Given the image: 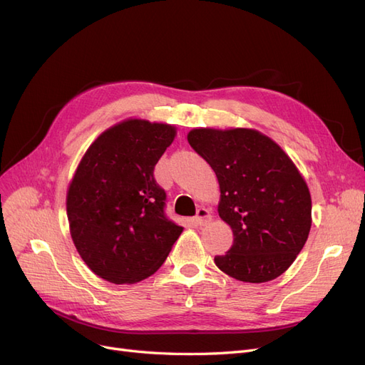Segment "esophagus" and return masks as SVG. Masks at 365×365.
<instances>
[{"label":"esophagus","instance_id":"34e87169","mask_svg":"<svg viewBox=\"0 0 365 365\" xmlns=\"http://www.w3.org/2000/svg\"><path fill=\"white\" fill-rule=\"evenodd\" d=\"M210 220H212V215H210V210L204 208V207L197 208L196 216H195V222L197 225H205V224L210 222Z\"/></svg>","mask_w":365,"mask_h":365}]
</instances>
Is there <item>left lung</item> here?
Masks as SVG:
<instances>
[{
    "mask_svg": "<svg viewBox=\"0 0 365 365\" xmlns=\"http://www.w3.org/2000/svg\"><path fill=\"white\" fill-rule=\"evenodd\" d=\"M190 146L210 164L220 189L217 213L233 247L216 267L240 282L277 279L297 259L312 225L307 184L284 150L256 129H192Z\"/></svg>",
    "mask_w": 365,
    "mask_h": 365,
    "instance_id": "1",
    "label": "left lung"
}]
</instances>
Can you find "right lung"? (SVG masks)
Listing matches in <instances>:
<instances>
[{
	"mask_svg": "<svg viewBox=\"0 0 365 365\" xmlns=\"http://www.w3.org/2000/svg\"><path fill=\"white\" fill-rule=\"evenodd\" d=\"M176 135L165 123L128 118L98 135L67 192L74 247L96 275L115 284L145 280L182 233L164 215L153 169Z\"/></svg>",
	"mask_w": 365,
	"mask_h": 365,
	"instance_id": "1",
	"label": "right lung"
}]
</instances>
